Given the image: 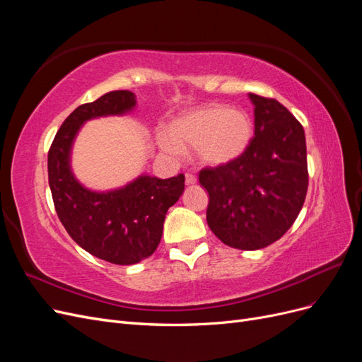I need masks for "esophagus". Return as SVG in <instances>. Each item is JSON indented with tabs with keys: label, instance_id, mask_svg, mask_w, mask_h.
I'll use <instances>...</instances> for the list:
<instances>
[{
	"label": "esophagus",
	"instance_id": "34e87169",
	"mask_svg": "<svg viewBox=\"0 0 362 362\" xmlns=\"http://www.w3.org/2000/svg\"><path fill=\"white\" fill-rule=\"evenodd\" d=\"M185 184H187V185H193V184H196V175H194V173H192V172H187V173H185Z\"/></svg>",
	"mask_w": 362,
	"mask_h": 362
}]
</instances>
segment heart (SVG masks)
Wrapping results in <instances>:
<instances>
[{
    "label": "heart",
    "instance_id": "b5f03b06",
    "mask_svg": "<svg viewBox=\"0 0 362 362\" xmlns=\"http://www.w3.org/2000/svg\"><path fill=\"white\" fill-rule=\"evenodd\" d=\"M161 139V148L175 154L194 146V154L206 166H225L237 160L252 140V122L242 110L208 104L175 116Z\"/></svg>",
    "mask_w": 362,
    "mask_h": 362
}]
</instances>
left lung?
<instances>
[{
  "label": "left lung",
  "mask_w": 362,
  "mask_h": 362,
  "mask_svg": "<svg viewBox=\"0 0 362 362\" xmlns=\"http://www.w3.org/2000/svg\"><path fill=\"white\" fill-rule=\"evenodd\" d=\"M249 98L255 136L247 149L225 166L199 172L210 194L208 226L222 243L242 250L262 249L286 234L308 190L302 124L273 98Z\"/></svg>",
  "instance_id": "obj_1"
}]
</instances>
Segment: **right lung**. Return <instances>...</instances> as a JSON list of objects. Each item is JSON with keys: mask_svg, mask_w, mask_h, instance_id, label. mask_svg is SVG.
Masks as SVG:
<instances>
[{"mask_svg": "<svg viewBox=\"0 0 362 362\" xmlns=\"http://www.w3.org/2000/svg\"><path fill=\"white\" fill-rule=\"evenodd\" d=\"M134 105L133 92L115 90L76 107L48 151V181L62 225L89 254L120 266L136 264L154 254L164 217L184 192V175L168 180L144 175L124 189L96 193L76 182L69 154L74 137L87 119L120 115Z\"/></svg>", "mask_w": 362, "mask_h": 362, "instance_id": "right-lung-1", "label": "right lung"}]
</instances>
